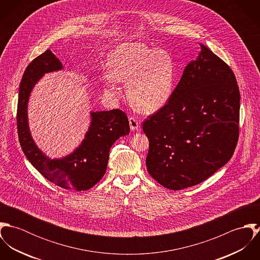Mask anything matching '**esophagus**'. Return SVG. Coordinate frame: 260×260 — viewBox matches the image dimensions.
Returning a JSON list of instances; mask_svg holds the SVG:
<instances>
[{"mask_svg": "<svg viewBox=\"0 0 260 260\" xmlns=\"http://www.w3.org/2000/svg\"><path fill=\"white\" fill-rule=\"evenodd\" d=\"M129 124L131 130H138L139 129V121L135 117H130L129 118Z\"/></svg>", "mask_w": 260, "mask_h": 260, "instance_id": "1", "label": "esophagus"}]
</instances>
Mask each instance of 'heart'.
<instances>
[{
	"mask_svg": "<svg viewBox=\"0 0 260 260\" xmlns=\"http://www.w3.org/2000/svg\"><path fill=\"white\" fill-rule=\"evenodd\" d=\"M108 67V89H115L116 81L128 84V98L139 111L159 110L173 93L174 61L164 50L140 43L123 44L110 54Z\"/></svg>",
	"mask_w": 260,
	"mask_h": 260,
	"instance_id": "1",
	"label": "heart"
}]
</instances>
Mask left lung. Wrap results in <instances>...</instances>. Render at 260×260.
I'll list each match as a JSON object with an SVG mask.
<instances>
[{
	"mask_svg": "<svg viewBox=\"0 0 260 260\" xmlns=\"http://www.w3.org/2000/svg\"><path fill=\"white\" fill-rule=\"evenodd\" d=\"M168 102L143 122L148 173L160 185H197L232 157L239 137L240 93L231 68L199 44Z\"/></svg>",
	"mask_w": 260,
	"mask_h": 260,
	"instance_id": "obj_1",
	"label": "left lung"
}]
</instances>
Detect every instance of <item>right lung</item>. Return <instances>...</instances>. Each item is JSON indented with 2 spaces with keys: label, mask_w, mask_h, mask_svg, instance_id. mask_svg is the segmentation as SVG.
Segmentation results:
<instances>
[{
  "label": "right lung",
  "mask_w": 260,
  "mask_h": 260,
  "mask_svg": "<svg viewBox=\"0 0 260 260\" xmlns=\"http://www.w3.org/2000/svg\"><path fill=\"white\" fill-rule=\"evenodd\" d=\"M62 69V63L51 52L35 58L23 75L18 99L17 129L20 145L31 164L50 182L67 190L84 191L97 184L104 176L112 145L129 134L128 117L120 109L92 112V122L79 148L63 159L51 160L34 143L28 126L27 105L38 80L48 72Z\"/></svg>",
  "instance_id": "add662e5"
}]
</instances>
